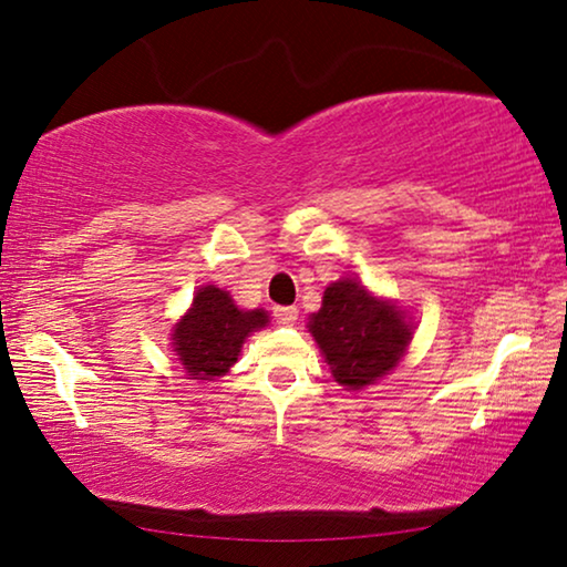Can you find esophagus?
<instances>
[{
	"instance_id": "obj_1",
	"label": "esophagus",
	"mask_w": 567,
	"mask_h": 567,
	"mask_svg": "<svg viewBox=\"0 0 567 567\" xmlns=\"http://www.w3.org/2000/svg\"><path fill=\"white\" fill-rule=\"evenodd\" d=\"M272 315L277 324H292L297 320V315H300V310H297L295 305H285V307H272Z\"/></svg>"
}]
</instances>
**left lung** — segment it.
Wrapping results in <instances>:
<instances>
[{
  "label": "left lung",
  "instance_id": "obj_1",
  "mask_svg": "<svg viewBox=\"0 0 567 567\" xmlns=\"http://www.w3.org/2000/svg\"><path fill=\"white\" fill-rule=\"evenodd\" d=\"M332 378L350 390L375 385L402 360L412 340L408 312L372 295L368 287L342 277L322 297L310 324Z\"/></svg>",
  "mask_w": 567,
  "mask_h": 567
}]
</instances>
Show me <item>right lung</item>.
Segmentation results:
<instances>
[{
    "label": "right lung",
    "mask_w": 567,
    "mask_h": 567,
    "mask_svg": "<svg viewBox=\"0 0 567 567\" xmlns=\"http://www.w3.org/2000/svg\"><path fill=\"white\" fill-rule=\"evenodd\" d=\"M267 322L265 310H239L229 292L205 285L172 330V348L189 380H215L237 362L247 334L262 330Z\"/></svg>",
    "instance_id": "add662e5"
}]
</instances>
